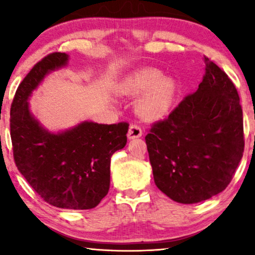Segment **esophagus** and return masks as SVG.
Masks as SVG:
<instances>
[{
  "instance_id": "obj_1",
  "label": "esophagus",
  "mask_w": 255,
  "mask_h": 255,
  "mask_svg": "<svg viewBox=\"0 0 255 255\" xmlns=\"http://www.w3.org/2000/svg\"><path fill=\"white\" fill-rule=\"evenodd\" d=\"M141 134H142V130H141L140 127H138L137 124L130 125V128H128V139L139 138V137H141Z\"/></svg>"
}]
</instances>
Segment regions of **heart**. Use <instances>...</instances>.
<instances>
[{
	"mask_svg": "<svg viewBox=\"0 0 255 255\" xmlns=\"http://www.w3.org/2000/svg\"><path fill=\"white\" fill-rule=\"evenodd\" d=\"M122 89L130 96H138L137 113L144 120L160 121L172 109L176 95V83L173 79L162 76L155 68H142L128 75Z\"/></svg>",
	"mask_w": 255,
	"mask_h": 255,
	"instance_id": "1",
	"label": "heart"
}]
</instances>
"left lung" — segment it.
Masks as SVG:
<instances>
[{"label":"left lung","instance_id":"obj_1","mask_svg":"<svg viewBox=\"0 0 255 255\" xmlns=\"http://www.w3.org/2000/svg\"><path fill=\"white\" fill-rule=\"evenodd\" d=\"M204 62L198 89L145 137L156 187L177 203H198L222 193L245 145L238 92L224 71L207 57Z\"/></svg>","mask_w":255,"mask_h":255}]
</instances>
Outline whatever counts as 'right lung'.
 Instances as JSON below:
<instances>
[{
    "mask_svg": "<svg viewBox=\"0 0 255 255\" xmlns=\"http://www.w3.org/2000/svg\"><path fill=\"white\" fill-rule=\"evenodd\" d=\"M68 59L60 52L48 54L20 82L10 109V135L17 168L45 202L87 210L109 191L111 155L127 145L128 124L86 121L51 132L34 118L27 100L46 75L65 67Z\"/></svg>",
    "mask_w": 255,
    "mask_h": 255,
    "instance_id": "1",
    "label": "right lung"
}]
</instances>
